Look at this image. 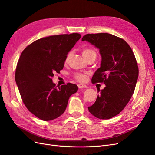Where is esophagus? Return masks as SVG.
Wrapping results in <instances>:
<instances>
[{
	"label": "esophagus",
	"mask_w": 155,
	"mask_h": 155,
	"mask_svg": "<svg viewBox=\"0 0 155 155\" xmlns=\"http://www.w3.org/2000/svg\"><path fill=\"white\" fill-rule=\"evenodd\" d=\"M78 87L79 88H87V87L85 84H78Z\"/></svg>",
	"instance_id": "1"
}]
</instances>
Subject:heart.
Instances as JSON below:
<instances>
[{
	"mask_svg": "<svg viewBox=\"0 0 155 155\" xmlns=\"http://www.w3.org/2000/svg\"><path fill=\"white\" fill-rule=\"evenodd\" d=\"M82 54H83V57L85 59L87 57H90V56H91V55H96V52H95V51L93 50V49L89 48H84L83 50L82 51ZM71 56H72V52H68L67 55V57H66L65 62H68L69 61V59H70V58L71 57ZM74 77L76 79H77L79 81H84L85 80V78H86V77H85V75H84L82 73H76V74H74Z\"/></svg>",
	"mask_w": 155,
	"mask_h": 155,
	"instance_id": "b5f03b06",
	"label": "heart"
}]
</instances>
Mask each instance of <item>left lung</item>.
I'll list each match as a JSON object with an SVG mask.
<instances>
[{
	"label": "left lung",
	"mask_w": 155,
	"mask_h": 155,
	"mask_svg": "<svg viewBox=\"0 0 155 155\" xmlns=\"http://www.w3.org/2000/svg\"><path fill=\"white\" fill-rule=\"evenodd\" d=\"M82 41L99 49L101 67L92 81L106 85L88 110L99 119H109L124 109L133 94L139 77L135 57L126 41L111 34H87Z\"/></svg>",
	"instance_id": "8db88e82"
}]
</instances>
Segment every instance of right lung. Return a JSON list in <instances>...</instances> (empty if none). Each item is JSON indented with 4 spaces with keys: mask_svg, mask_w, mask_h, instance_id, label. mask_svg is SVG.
<instances>
[{
    "mask_svg": "<svg viewBox=\"0 0 155 155\" xmlns=\"http://www.w3.org/2000/svg\"><path fill=\"white\" fill-rule=\"evenodd\" d=\"M81 35L50 36L35 41L22 51L15 81L27 109L40 119L54 120L63 114L69 98L78 91L74 84L55 87L52 77L64 67L65 58Z\"/></svg>",
    "mask_w": 155,
    "mask_h": 155,
    "instance_id": "obj_1",
    "label": "right lung"
}]
</instances>
